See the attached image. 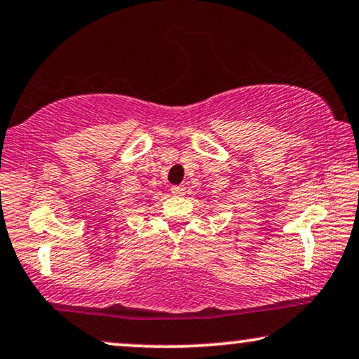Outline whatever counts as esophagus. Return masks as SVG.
Returning <instances> with one entry per match:
<instances>
[{
  "mask_svg": "<svg viewBox=\"0 0 359 359\" xmlns=\"http://www.w3.org/2000/svg\"><path fill=\"white\" fill-rule=\"evenodd\" d=\"M170 191H171V194H175V196H183L186 188H184L183 184H180V186H171Z\"/></svg>",
  "mask_w": 359,
  "mask_h": 359,
  "instance_id": "esophagus-1",
  "label": "esophagus"
}]
</instances>
